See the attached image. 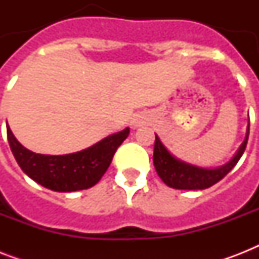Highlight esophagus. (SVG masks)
I'll return each mask as SVG.
<instances>
[{
  "label": "esophagus",
  "instance_id": "esophagus-1",
  "mask_svg": "<svg viewBox=\"0 0 259 259\" xmlns=\"http://www.w3.org/2000/svg\"><path fill=\"white\" fill-rule=\"evenodd\" d=\"M132 123H133V126H138V121H136V119H134V121L132 122Z\"/></svg>",
  "mask_w": 259,
  "mask_h": 259
}]
</instances>
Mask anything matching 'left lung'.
<instances>
[{"instance_id": "8db88e82", "label": "left lung", "mask_w": 259, "mask_h": 259, "mask_svg": "<svg viewBox=\"0 0 259 259\" xmlns=\"http://www.w3.org/2000/svg\"><path fill=\"white\" fill-rule=\"evenodd\" d=\"M250 125L247 127L245 141L242 142L241 148L238 149L237 154L230 160L227 164L213 168V169H205L200 166L191 165L184 161L177 160L168 152L165 146L162 145L160 138L156 136L153 152V164L156 172L168 187L176 189H205L211 185L217 184L223 177L237 165L239 158L245 152L247 140H249Z\"/></svg>"}]
</instances>
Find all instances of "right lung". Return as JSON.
I'll use <instances>...</instances> for the list:
<instances>
[{
  "mask_svg": "<svg viewBox=\"0 0 259 259\" xmlns=\"http://www.w3.org/2000/svg\"><path fill=\"white\" fill-rule=\"evenodd\" d=\"M8 141L16 161L24 173L42 187L56 192H72L93 187L105 175L118 146L130 133L129 127L103 138L76 153L47 156L30 152L16 140L6 125Z\"/></svg>",
  "mask_w": 259,
  "mask_h": 259,
  "instance_id": "1",
  "label": "right lung"
}]
</instances>
